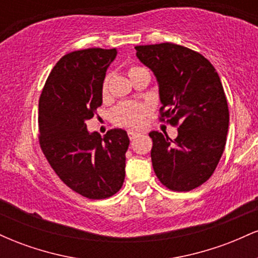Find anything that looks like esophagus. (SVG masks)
I'll return each mask as SVG.
<instances>
[{
  "mask_svg": "<svg viewBox=\"0 0 258 258\" xmlns=\"http://www.w3.org/2000/svg\"><path fill=\"white\" fill-rule=\"evenodd\" d=\"M127 135H128V138L131 139V141H132V139L137 138L138 136L141 135V133H139V132H136V131H128V132H127Z\"/></svg>",
  "mask_w": 258,
  "mask_h": 258,
  "instance_id": "34e87169",
  "label": "esophagus"
}]
</instances>
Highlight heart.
<instances>
[{
    "label": "heart",
    "mask_w": 258,
    "mask_h": 258,
    "mask_svg": "<svg viewBox=\"0 0 258 258\" xmlns=\"http://www.w3.org/2000/svg\"><path fill=\"white\" fill-rule=\"evenodd\" d=\"M146 70L144 68L138 67V65H132L128 69V75L131 78L132 75L139 72ZM108 93V78L104 79L102 85V94L103 97ZM149 114V106L143 103H121L117 106H115L111 112L112 122L119 127H125V128H137L144 123L147 115Z\"/></svg>",
    "instance_id": "obj_1"
}]
</instances>
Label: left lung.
<instances>
[{"label":"left lung","mask_w":258,"mask_h":258,"mask_svg":"<svg viewBox=\"0 0 258 258\" xmlns=\"http://www.w3.org/2000/svg\"><path fill=\"white\" fill-rule=\"evenodd\" d=\"M136 51L158 79L159 120L178 127L173 141L167 133H149L154 172L170 190H193L212 176L226 147L229 109L220 76L203 54L179 44Z\"/></svg>","instance_id":"8db88e82"}]
</instances>
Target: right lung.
<instances>
[{
	"label": "right lung",
	"mask_w": 258,
	"mask_h": 258,
	"mask_svg": "<svg viewBox=\"0 0 258 258\" xmlns=\"http://www.w3.org/2000/svg\"><path fill=\"white\" fill-rule=\"evenodd\" d=\"M116 49L87 48L59 59L38 100V142L65 185L92 200L110 198L125 179L130 139L123 130L88 133L102 105V85Z\"/></svg>",
	"instance_id": "1"
}]
</instances>
